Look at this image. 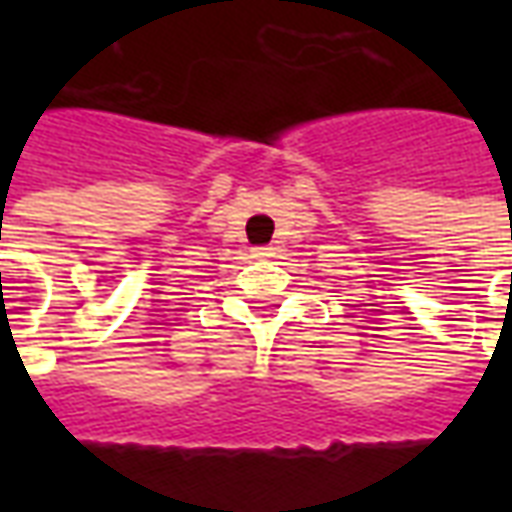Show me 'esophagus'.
<instances>
[{"mask_svg":"<svg viewBox=\"0 0 512 512\" xmlns=\"http://www.w3.org/2000/svg\"><path fill=\"white\" fill-rule=\"evenodd\" d=\"M252 252H255V257H271V255H274V252H271V246H255Z\"/></svg>","mask_w":512,"mask_h":512,"instance_id":"obj_1","label":"esophagus"}]
</instances>
